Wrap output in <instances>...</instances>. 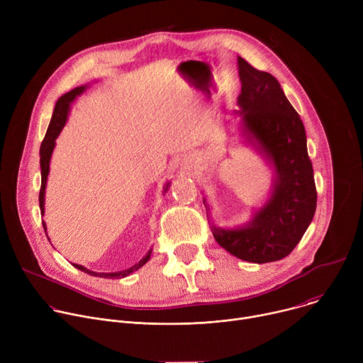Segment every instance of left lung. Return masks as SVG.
I'll use <instances>...</instances> for the list:
<instances>
[{
    "label": "left lung",
    "mask_w": 363,
    "mask_h": 363,
    "mask_svg": "<svg viewBox=\"0 0 363 363\" xmlns=\"http://www.w3.org/2000/svg\"><path fill=\"white\" fill-rule=\"evenodd\" d=\"M241 93L237 105L244 129L274 164L272 198L251 223L237 230L213 225L217 242L250 263L277 262L289 255L312 223L318 192L306 130L280 83L238 57ZM206 208V206H205Z\"/></svg>",
    "instance_id": "1"
}]
</instances>
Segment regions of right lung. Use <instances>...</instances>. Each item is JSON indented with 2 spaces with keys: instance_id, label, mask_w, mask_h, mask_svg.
<instances>
[{
  "instance_id": "1",
  "label": "right lung",
  "mask_w": 363,
  "mask_h": 363,
  "mask_svg": "<svg viewBox=\"0 0 363 363\" xmlns=\"http://www.w3.org/2000/svg\"><path fill=\"white\" fill-rule=\"evenodd\" d=\"M86 89V86H80V87H76L73 90H70L69 93L63 94L55 106V112H53V116H51V121H50V125L47 128V132H45V136L41 142V146H40V167H41V186H40V195H38V202H40V210H41V214H44V192H45V182H47V175H48V171H50V158H51V153H53V149H55V145H56V138L59 136L60 130L63 129L66 121H67V113H69V108H70V103L74 100L76 96H79L80 93H83ZM168 186V185H167ZM43 227H44V231H45V224L43 221ZM47 235V233H45ZM152 251V250H150ZM150 251L142 258V260L139 263H136L135 266H132L130 269L128 270H123V272H118V273H94V272H90L87 269H84L83 266H79V264H73L76 269L90 274V276H99V277H105V279H123L126 276H129L130 273L136 272L138 269H140L150 257Z\"/></svg>"
}]
</instances>
